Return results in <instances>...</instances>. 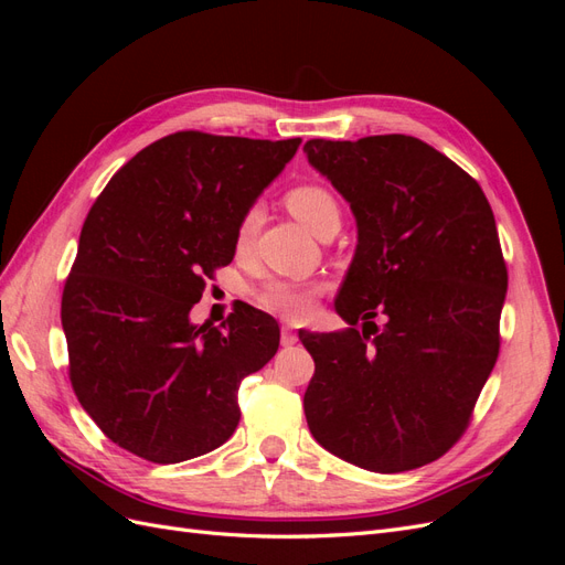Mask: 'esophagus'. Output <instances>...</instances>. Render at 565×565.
Here are the masks:
<instances>
[{
  "mask_svg": "<svg viewBox=\"0 0 565 565\" xmlns=\"http://www.w3.org/2000/svg\"><path fill=\"white\" fill-rule=\"evenodd\" d=\"M280 341H282V347H295L297 341H299V337H297V332L292 330V328H282V332H280Z\"/></svg>",
  "mask_w": 565,
  "mask_h": 565,
  "instance_id": "1",
  "label": "esophagus"
}]
</instances>
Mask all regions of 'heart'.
I'll return each mask as SVG.
<instances>
[{
  "label": "heart",
  "mask_w": 565,
  "mask_h": 565,
  "mask_svg": "<svg viewBox=\"0 0 565 565\" xmlns=\"http://www.w3.org/2000/svg\"><path fill=\"white\" fill-rule=\"evenodd\" d=\"M287 210L292 212L301 224L313 231L316 235L328 226V224H339V202L332 195V191L320 185V183H299L292 191H287L285 195ZM256 226H259V210L249 207L241 224H237V247H247L249 241L256 233ZM318 295V285L313 282H295V280H268L262 285L259 292H256V301L264 306L266 311L278 313L289 320H301L311 313L313 309V299Z\"/></svg>",
  "instance_id": "obj_1"
}]
</instances>
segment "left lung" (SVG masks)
I'll return each instance as SVG.
<instances>
[{
  "label": "left lung",
  "mask_w": 565,
  "mask_h": 565,
  "mask_svg": "<svg viewBox=\"0 0 565 565\" xmlns=\"http://www.w3.org/2000/svg\"><path fill=\"white\" fill-rule=\"evenodd\" d=\"M303 152L358 226L334 301L351 328L299 332L316 363L306 422L324 450L361 469L424 467L467 431L500 353L507 264L490 202L415 136L311 139Z\"/></svg>",
  "instance_id": "1"
}]
</instances>
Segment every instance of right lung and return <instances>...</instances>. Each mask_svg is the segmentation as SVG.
<instances>
[{"instance_id":"obj_1","label":"right lung","mask_w":565,"mask_h":565,"mask_svg":"<svg viewBox=\"0 0 565 565\" xmlns=\"http://www.w3.org/2000/svg\"><path fill=\"white\" fill-rule=\"evenodd\" d=\"M299 143L177 131L136 152L96 198L61 322L75 396L115 446L177 465L233 436L237 388L276 355L280 328L249 303L218 328L193 324L191 309Z\"/></svg>"}]
</instances>
